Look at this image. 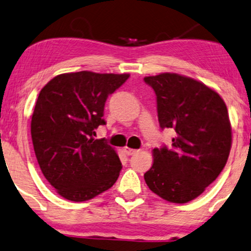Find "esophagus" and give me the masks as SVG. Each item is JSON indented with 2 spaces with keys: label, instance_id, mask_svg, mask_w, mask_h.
I'll use <instances>...</instances> for the list:
<instances>
[{
  "label": "esophagus",
  "instance_id": "obj_1",
  "mask_svg": "<svg viewBox=\"0 0 251 251\" xmlns=\"http://www.w3.org/2000/svg\"><path fill=\"white\" fill-rule=\"evenodd\" d=\"M124 151H125V153L127 155H134L138 153V149H132V148H128V147H125L124 148Z\"/></svg>",
  "mask_w": 251,
  "mask_h": 251
}]
</instances>
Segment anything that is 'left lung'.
Wrapping results in <instances>:
<instances>
[{
	"label": "left lung",
	"instance_id": "obj_1",
	"mask_svg": "<svg viewBox=\"0 0 251 251\" xmlns=\"http://www.w3.org/2000/svg\"><path fill=\"white\" fill-rule=\"evenodd\" d=\"M144 80L156 95L161 128L176 132L170 148L153 149L146 184L164 201L185 204L226 166L231 147L227 106L217 91L191 77L162 73Z\"/></svg>",
	"mask_w": 251,
	"mask_h": 251
}]
</instances>
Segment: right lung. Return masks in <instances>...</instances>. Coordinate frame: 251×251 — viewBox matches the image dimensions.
<instances>
[{"label": "right lung", "instance_id": "right-lung-1", "mask_svg": "<svg viewBox=\"0 0 251 251\" xmlns=\"http://www.w3.org/2000/svg\"><path fill=\"white\" fill-rule=\"evenodd\" d=\"M129 74L66 73L40 90L31 120L34 153L41 173L63 198L85 201L110 189L122 170L118 154L104 139L109 95Z\"/></svg>", "mask_w": 251, "mask_h": 251}]
</instances>
